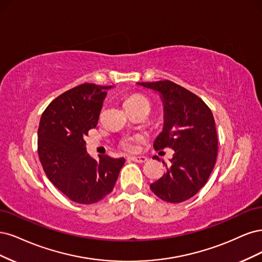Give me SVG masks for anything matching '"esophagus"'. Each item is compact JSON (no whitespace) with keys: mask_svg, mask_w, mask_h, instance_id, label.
I'll return each mask as SVG.
<instances>
[{"mask_svg":"<svg viewBox=\"0 0 262 262\" xmlns=\"http://www.w3.org/2000/svg\"><path fill=\"white\" fill-rule=\"evenodd\" d=\"M129 159L134 162H137V163H145L146 161H148V158L147 157H143V156H134V157H129Z\"/></svg>","mask_w":262,"mask_h":262,"instance_id":"obj_1","label":"esophagus"}]
</instances>
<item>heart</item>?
Here are the masks:
<instances>
[{"instance_id": "b5f03b06", "label": "heart", "mask_w": 262, "mask_h": 262, "mask_svg": "<svg viewBox=\"0 0 262 262\" xmlns=\"http://www.w3.org/2000/svg\"><path fill=\"white\" fill-rule=\"evenodd\" d=\"M125 107H138V106H147L150 108V102L148 98L142 95H132L125 100ZM136 137H125L121 140V146L123 149L127 151L136 150Z\"/></svg>"}]
</instances>
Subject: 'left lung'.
<instances>
[{
    "mask_svg": "<svg viewBox=\"0 0 262 262\" xmlns=\"http://www.w3.org/2000/svg\"><path fill=\"white\" fill-rule=\"evenodd\" d=\"M160 92L164 105L163 130L154 142L159 151L174 150L161 179L150 184L160 199L179 204L205 186L215 165L217 136L213 114L198 96L170 80L138 82Z\"/></svg>",
    "mask_w": 262,
    "mask_h": 262,
    "instance_id": "left-lung-1",
    "label": "left lung"
}]
</instances>
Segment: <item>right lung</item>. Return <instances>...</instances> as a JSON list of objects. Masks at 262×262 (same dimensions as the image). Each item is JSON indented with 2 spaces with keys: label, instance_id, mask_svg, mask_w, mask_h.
Listing matches in <instances>:
<instances>
[{
  "label": "right lung",
  "instance_id": "add662e5",
  "mask_svg": "<svg viewBox=\"0 0 262 262\" xmlns=\"http://www.w3.org/2000/svg\"><path fill=\"white\" fill-rule=\"evenodd\" d=\"M112 86L82 83L65 91L42 113L38 129V155L48 179L74 202H98L114 188L125 159H92L85 138L95 128L107 89Z\"/></svg>",
  "mask_w": 262,
  "mask_h": 262
}]
</instances>
